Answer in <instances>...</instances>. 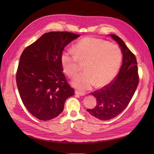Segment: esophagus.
<instances>
[{
    "mask_svg": "<svg viewBox=\"0 0 154 154\" xmlns=\"http://www.w3.org/2000/svg\"><path fill=\"white\" fill-rule=\"evenodd\" d=\"M75 94H77V95H85L84 93L80 92V91H75Z\"/></svg>",
    "mask_w": 154,
    "mask_h": 154,
    "instance_id": "obj_1",
    "label": "esophagus"
}]
</instances>
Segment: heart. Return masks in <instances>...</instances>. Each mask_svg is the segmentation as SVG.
Segmentation results:
<instances>
[{"instance_id": "1", "label": "heart", "mask_w": 154, "mask_h": 154, "mask_svg": "<svg viewBox=\"0 0 154 154\" xmlns=\"http://www.w3.org/2000/svg\"><path fill=\"white\" fill-rule=\"evenodd\" d=\"M70 50L62 53L60 62L63 71L74 77L85 63V72L77 75L72 85L81 91L89 90L94 85L102 87L112 81L117 74L122 60V52L114 43L88 37L77 42Z\"/></svg>"}]
</instances>
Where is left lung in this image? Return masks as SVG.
Wrapping results in <instances>:
<instances>
[{
	"instance_id": "left-lung-1",
	"label": "left lung",
	"mask_w": 154,
	"mask_h": 154,
	"mask_svg": "<svg viewBox=\"0 0 154 154\" xmlns=\"http://www.w3.org/2000/svg\"><path fill=\"white\" fill-rule=\"evenodd\" d=\"M117 41L123 53V62L116 77L99 91L91 93L97 99L96 106L87 109L91 115L101 120L117 117L131 100L139 82L135 55L119 36L110 34Z\"/></svg>"
}]
</instances>
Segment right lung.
I'll return each mask as SVG.
<instances>
[{
    "instance_id": "obj_1",
    "label": "right lung",
    "mask_w": 154,
    "mask_h": 154,
    "mask_svg": "<svg viewBox=\"0 0 154 154\" xmlns=\"http://www.w3.org/2000/svg\"><path fill=\"white\" fill-rule=\"evenodd\" d=\"M80 35L69 32H50L27 46L22 53L16 82L22 101L28 111L40 120L57 117L74 89L62 73V53Z\"/></svg>"
}]
</instances>
